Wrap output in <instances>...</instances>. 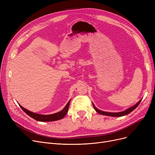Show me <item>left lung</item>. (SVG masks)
<instances>
[{"label":"left lung","instance_id":"obj_1","mask_svg":"<svg viewBox=\"0 0 155 155\" xmlns=\"http://www.w3.org/2000/svg\"><path fill=\"white\" fill-rule=\"evenodd\" d=\"M142 99H141L139 102H138L136 104H135L134 106L130 107L126 110H125L123 112H104V111H102L99 109H97V107H95V106L94 105V104H93V106L94 107V109L96 110L97 112H98L100 114L102 115H105V116H112V117H121V116H124L126 115H127L128 114H129L130 112H131L133 110H134L139 104H140L141 101Z\"/></svg>","mask_w":155,"mask_h":155}]
</instances>
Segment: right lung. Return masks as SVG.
<instances>
[{
    "label": "right lung",
    "mask_w": 155,
    "mask_h": 155,
    "mask_svg": "<svg viewBox=\"0 0 155 155\" xmlns=\"http://www.w3.org/2000/svg\"><path fill=\"white\" fill-rule=\"evenodd\" d=\"M70 102V100L68 101V102L66 105V106L64 107V109L62 110L57 112V113L52 114H50V115L39 114L29 111V110H27L26 109L22 107L20 104H19V105L24 112L27 114L29 116H30L31 117L33 118L34 119H35L38 121H40V122H50V121H55L57 120L61 119L65 116H66L67 113L68 112V110Z\"/></svg>",
    "instance_id": "1"
}]
</instances>
